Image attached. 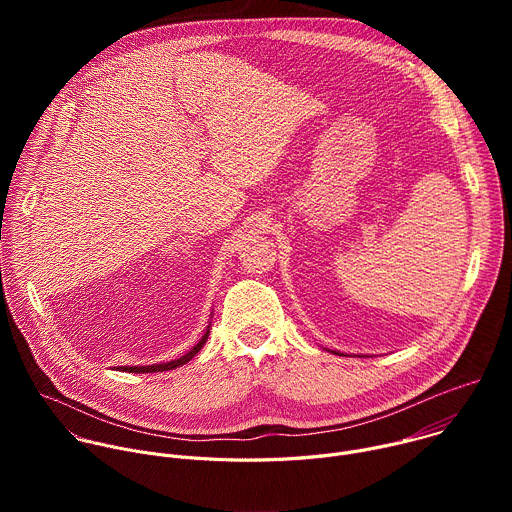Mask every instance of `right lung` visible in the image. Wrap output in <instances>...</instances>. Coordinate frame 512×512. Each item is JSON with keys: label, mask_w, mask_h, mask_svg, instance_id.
<instances>
[{"label": "right lung", "mask_w": 512, "mask_h": 512, "mask_svg": "<svg viewBox=\"0 0 512 512\" xmlns=\"http://www.w3.org/2000/svg\"><path fill=\"white\" fill-rule=\"evenodd\" d=\"M206 340H208V330H206V334L202 336V340H200L192 350H188L184 356H180L178 360L162 362V364H152V367H123V371H127V373H160V371H174L176 367H180V364H186L188 360H192V358L200 352V348L206 344Z\"/></svg>", "instance_id": "add662e5"}]
</instances>
